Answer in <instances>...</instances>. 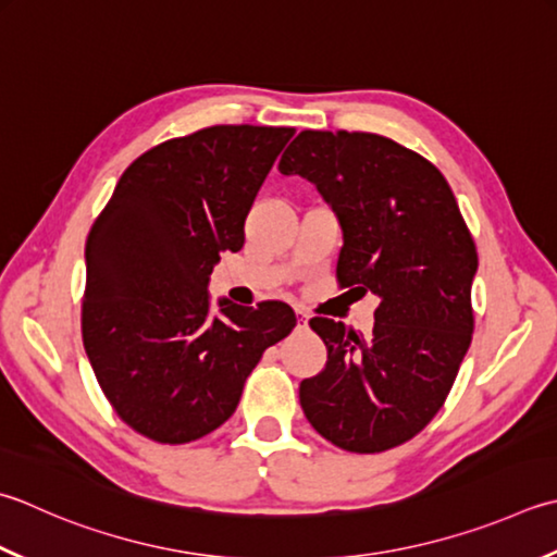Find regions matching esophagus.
<instances>
[{"instance_id":"esophagus-1","label":"esophagus","mask_w":557,"mask_h":557,"mask_svg":"<svg viewBox=\"0 0 557 557\" xmlns=\"http://www.w3.org/2000/svg\"><path fill=\"white\" fill-rule=\"evenodd\" d=\"M307 325H309V315L304 313L301 309H297V329L304 331V329H307Z\"/></svg>"}]
</instances>
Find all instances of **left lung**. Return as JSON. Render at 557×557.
<instances>
[{
    "label": "left lung",
    "instance_id": "left-lung-1",
    "mask_svg": "<svg viewBox=\"0 0 557 557\" xmlns=\"http://www.w3.org/2000/svg\"><path fill=\"white\" fill-rule=\"evenodd\" d=\"M277 169L337 214L341 287L379 297L372 335L309 321L329 362L299 384L304 416L345 451L394 449L437 416L471 345L473 236L440 169L388 137L304 129Z\"/></svg>",
    "mask_w": 557,
    "mask_h": 557
}]
</instances>
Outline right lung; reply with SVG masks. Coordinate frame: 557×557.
<instances>
[{
    "mask_svg": "<svg viewBox=\"0 0 557 557\" xmlns=\"http://www.w3.org/2000/svg\"><path fill=\"white\" fill-rule=\"evenodd\" d=\"M294 127L214 125L151 147L120 176L86 238L82 337L120 420L188 444L234 416L248 374L297 325L282 301L210 311L212 268Z\"/></svg>",
    "mask_w": 557,
    "mask_h": 557,
    "instance_id": "obj_1",
    "label": "right lung"
}]
</instances>
